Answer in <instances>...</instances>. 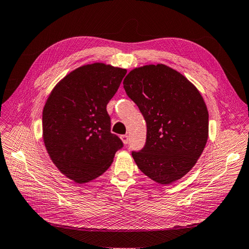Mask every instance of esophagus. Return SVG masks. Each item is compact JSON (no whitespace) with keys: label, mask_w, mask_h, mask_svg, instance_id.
<instances>
[{"label":"esophagus","mask_w":249,"mask_h":249,"mask_svg":"<svg viewBox=\"0 0 249 249\" xmlns=\"http://www.w3.org/2000/svg\"><path fill=\"white\" fill-rule=\"evenodd\" d=\"M120 139H122L124 144H127V142H129V136L127 135H122L120 136Z\"/></svg>","instance_id":"1"}]
</instances>
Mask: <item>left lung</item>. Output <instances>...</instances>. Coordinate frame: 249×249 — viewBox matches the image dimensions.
<instances>
[{"instance_id": "8db88e82", "label": "left lung", "mask_w": 249, "mask_h": 249, "mask_svg": "<svg viewBox=\"0 0 249 249\" xmlns=\"http://www.w3.org/2000/svg\"><path fill=\"white\" fill-rule=\"evenodd\" d=\"M124 88L142 113L146 142L132 156L139 170L160 184L189 173L208 138V112L199 90L180 72L157 64L133 69Z\"/></svg>"}]
</instances>
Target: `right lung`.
I'll use <instances>...</instances> for the list:
<instances>
[{
    "mask_svg": "<svg viewBox=\"0 0 249 249\" xmlns=\"http://www.w3.org/2000/svg\"><path fill=\"white\" fill-rule=\"evenodd\" d=\"M126 69L94 63L80 66L55 85L43 110V139L52 162L83 184L109 169L122 140L111 133L107 105Z\"/></svg>",
    "mask_w": 249,
    "mask_h": 249,
    "instance_id": "1",
    "label": "right lung"
}]
</instances>
